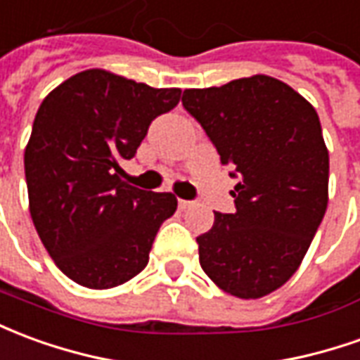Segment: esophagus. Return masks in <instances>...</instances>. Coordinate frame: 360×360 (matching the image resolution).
Masks as SVG:
<instances>
[{
  "label": "esophagus",
  "mask_w": 360,
  "mask_h": 360,
  "mask_svg": "<svg viewBox=\"0 0 360 360\" xmlns=\"http://www.w3.org/2000/svg\"><path fill=\"white\" fill-rule=\"evenodd\" d=\"M193 203L192 201H188V200H178V207L182 209V211H186L188 207H192Z\"/></svg>",
  "instance_id": "34e87169"
}]
</instances>
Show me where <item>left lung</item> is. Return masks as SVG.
<instances>
[{"label":"left lung","mask_w":360,"mask_h":360,"mask_svg":"<svg viewBox=\"0 0 360 360\" xmlns=\"http://www.w3.org/2000/svg\"><path fill=\"white\" fill-rule=\"evenodd\" d=\"M184 108L215 145L234 186V213L198 236L200 264L219 289L262 298L289 281L328 207L330 155L314 106L269 75L186 89Z\"/></svg>","instance_id":"obj_1"}]
</instances>
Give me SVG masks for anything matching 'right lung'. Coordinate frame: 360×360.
<instances>
[{
  "label": "right lung",
  "instance_id": "add662e5",
  "mask_svg": "<svg viewBox=\"0 0 360 360\" xmlns=\"http://www.w3.org/2000/svg\"><path fill=\"white\" fill-rule=\"evenodd\" d=\"M180 94L86 70L40 104L25 149L29 209L44 248L71 281L112 289L147 266L178 200L131 186L120 162L134 159L149 124Z\"/></svg>",
  "mask_w": 360,
  "mask_h": 360
}]
</instances>
